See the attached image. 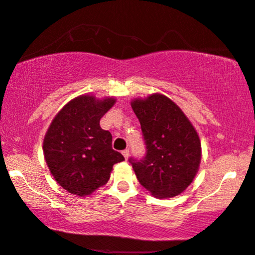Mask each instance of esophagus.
Listing matches in <instances>:
<instances>
[{"label":"esophagus","mask_w":255,"mask_h":255,"mask_svg":"<svg viewBox=\"0 0 255 255\" xmlns=\"http://www.w3.org/2000/svg\"><path fill=\"white\" fill-rule=\"evenodd\" d=\"M122 154H124L125 159H128V157H129V149H128V148L124 149V151H122Z\"/></svg>","instance_id":"obj_1"}]
</instances>
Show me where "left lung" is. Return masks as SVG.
<instances>
[{
	"label": "left lung",
	"mask_w": 255,
	"mask_h": 255,
	"mask_svg": "<svg viewBox=\"0 0 255 255\" xmlns=\"http://www.w3.org/2000/svg\"><path fill=\"white\" fill-rule=\"evenodd\" d=\"M131 108L146 145L145 157L129 158L137 180L155 197L182 194L194 180L201 161V141L194 126L164 95L133 101Z\"/></svg>",
	"instance_id": "8db88e82"
}]
</instances>
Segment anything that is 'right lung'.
<instances>
[{
  "instance_id": "1",
  "label": "right lung",
  "mask_w": 255,
  "mask_h": 255,
  "mask_svg": "<svg viewBox=\"0 0 255 255\" xmlns=\"http://www.w3.org/2000/svg\"><path fill=\"white\" fill-rule=\"evenodd\" d=\"M83 95L53 119L44 139V155L54 179L70 194L88 196L109 180L113 165L125 160L112 147V134L100 120L114 106Z\"/></svg>"
}]
</instances>
